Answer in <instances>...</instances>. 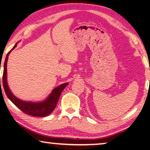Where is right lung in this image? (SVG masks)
<instances>
[{
    "instance_id": "obj_1",
    "label": "right lung",
    "mask_w": 150,
    "mask_h": 150,
    "mask_svg": "<svg viewBox=\"0 0 150 150\" xmlns=\"http://www.w3.org/2000/svg\"><path fill=\"white\" fill-rule=\"evenodd\" d=\"M16 44L12 48V50L16 47ZM12 50L7 54L4 64V70H3V76H2V85L5 91V93L8 96V98L16 105L18 108H20L23 112L27 114V115L37 116V117H44V116H48L54 111L56 107L57 103L59 100L61 93L64 89L66 86L68 85L69 83H65L59 85V87L55 88L52 93L44 101L40 103H32V102H26V101L21 100L19 98H16L13 94L11 93V90L8 87V83L6 81V65L7 61H8V55ZM1 83V79H0Z\"/></svg>"
}]
</instances>
